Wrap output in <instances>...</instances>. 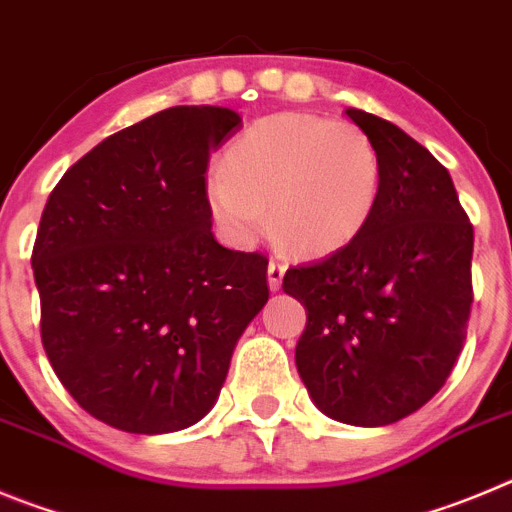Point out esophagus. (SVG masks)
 <instances>
[{"label": "esophagus", "instance_id": "esophagus-1", "mask_svg": "<svg viewBox=\"0 0 512 512\" xmlns=\"http://www.w3.org/2000/svg\"><path fill=\"white\" fill-rule=\"evenodd\" d=\"M284 271H287V264L279 259H271L269 261V269H266V277H269V287L277 292L282 287V279H284Z\"/></svg>", "mask_w": 512, "mask_h": 512}]
</instances>
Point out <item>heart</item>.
Here are the masks:
<instances>
[{"mask_svg": "<svg viewBox=\"0 0 512 512\" xmlns=\"http://www.w3.org/2000/svg\"><path fill=\"white\" fill-rule=\"evenodd\" d=\"M382 161L372 138L346 120L302 112L261 117L212 174V215L235 243L271 230L289 248L323 253L348 243L372 217Z\"/></svg>", "mask_w": 512, "mask_h": 512, "instance_id": "b5f03b06", "label": "heart"}]
</instances>
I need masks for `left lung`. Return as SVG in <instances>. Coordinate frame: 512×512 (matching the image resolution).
<instances>
[{
    "instance_id": "left-lung-1",
    "label": "left lung",
    "mask_w": 512,
    "mask_h": 512,
    "mask_svg": "<svg viewBox=\"0 0 512 512\" xmlns=\"http://www.w3.org/2000/svg\"><path fill=\"white\" fill-rule=\"evenodd\" d=\"M346 115L379 151L377 205L282 287L307 310L295 361L312 402L341 423L390 425L441 390L467 341L474 230L428 148L382 117Z\"/></svg>"
}]
</instances>
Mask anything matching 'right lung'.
Wrapping results in <instances>:
<instances>
[{
  "label": "right lung",
  "instance_id": "1",
  "mask_svg": "<svg viewBox=\"0 0 512 512\" xmlns=\"http://www.w3.org/2000/svg\"><path fill=\"white\" fill-rule=\"evenodd\" d=\"M241 117L169 107L104 138L45 202L33 246L40 338L81 408L128 433L210 413L269 300L264 253L212 235L207 164Z\"/></svg>",
  "mask_w": 512,
  "mask_h": 512
}]
</instances>
